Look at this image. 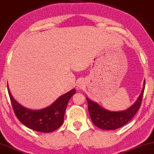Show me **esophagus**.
<instances>
[{
	"instance_id": "obj_1",
	"label": "esophagus",
	"mask_w": 154,
	"mask_h": 154,
	"mask_svg": "<svg viewBox=\"0 0 154 154\" xmlns=\"http://www.w3.org/2000/svg\"><path fill=\"white\" fill-rule=\"evenodd\" d=\"M82 86H83V85L81 84V83L79 85V87H81V88H82Z\"/></svg>"
}]
</instances>
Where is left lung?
Listing matches in <instances>:
<instances>
[{"label":"left lung","instance_id":"1","mask_svg":"<svg viewBox=\"0 0 154 154\" xmlns=\"http://www.w3.org/2000/svg\"><path fill=\"white\" fill-rule=\"evenodd\" d=\"M145 87L144 81L142 92L136 101L126 110L110 111L101 107L97 102L86 97L88 103V111L93 124L103 130H115L126 124L136 114L141 105L142 96Z\"/></svg>","mask_w":154,"mask_h":154}]
</instances>
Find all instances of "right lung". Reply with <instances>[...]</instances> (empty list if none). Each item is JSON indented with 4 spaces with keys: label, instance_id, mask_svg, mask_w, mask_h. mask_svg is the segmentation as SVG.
<instances>
[{
    "label": "right lung",
    "instance_id": "right-lung-1",
    "mask_svg": "<svg viewBox=\"0 0 154 154\" xmlns=\"http://www.w3.org/2000/svg\"><path fill=\"white\" fill-rule=\"evenodd\" d=\"M8 90L13 110L18 119L30 129L42 133L53 132L62 126L68 102L75 93V89L73 88L60 96L50 106L32 110L23 106L14 99L8 84Z\"/></svg>",
    "mask_w": 154,
    "mask_h": 154
}]
</instances>
